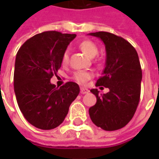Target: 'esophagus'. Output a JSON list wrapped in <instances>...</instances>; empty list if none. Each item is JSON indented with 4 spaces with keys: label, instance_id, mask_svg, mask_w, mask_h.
Returning <instances> with one entry per match:
<instances>
[{
    "label": "esophagus",
    "instance_id": "obj_1",
    "mask_svg": "<svg viewBox=\"0 0 159 159\" xmlns=\"http://www.w3.org/2000/svg\"><path fill=\"white\" fill-rule=\"evenodd\" d=\"M89 92V90L88 89H85V88H80V94H88Z\"/></svg>",
    "mask_w": 159,
    "mask_h": 159
}]
</instances>
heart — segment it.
Returning a JSON list of instances; mask_svg holds the SVG:
<instances>
[{"mask_svg":"<svg viewBox=\"0 0 159 159\" xmlns=\"http://www.w3.org/2000/svg\"><path fill=\"white\" fill-rule=\"evenodd\" d=\"M79 48H80V50L82 51L86 56H88L89 57L93 58L95 57V56L99 52L98 47L96 46L95 42H93L92 40H85L81 41L79 44ZM69 61V53L68 51H64L62 57V64L65 65L68 64ZM93 74L90 71H87V70H78L73 73L72 79L74 80H76L79 84H86L89 81V80L92 78Z\"/></svg>","mask_w":159,"mask_h":159,"instance_id":"obj_1","label":"heart"}]
</instances>
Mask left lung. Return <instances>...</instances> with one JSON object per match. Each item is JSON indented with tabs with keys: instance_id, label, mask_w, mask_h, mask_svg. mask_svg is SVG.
Wrapping results in <instances>:
<instances>
[{
	"instance_id": "obj_1",
	"label": "left lung",
	"mask_w": 159,
	"mask_h": 159,
	"mask_svg": "<svg viewBox=\"0 0 159 159\" xmlns=\"http://www.w3.org/2000/svg\"><path fill=\"white\" fill-rule=\"evenodd\" d=\"M89 34L100 38L106 49L105 68L95 86L110 90L103 95H99L97 89L90 90L96 103L89 108V116L102 129L118 130L131 120L140 101L143 72L138 54L122 37L107 32Z\"/></svg>"
}]
</instances>
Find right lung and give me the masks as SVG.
<instances>
[{
    "label": "right lung",
    "mask_w": 159,
    "mask_h": 159,
    "mask_svg": "<svg viewBox=\"0 0 159 159\" xmlns=\"http://www.w3.org/2000/svg\"><path fill=\"white\" fill-rule=\"evenodd\" d=\"M76 34L48 31L36 34L16 57L14 90L18 107L31 125L50 130L61 125L80 87L65 83L60 89L50 83L62 64V57Z\"/></svg>",
    "instance_id": "add662e5"
}]
</instances>
